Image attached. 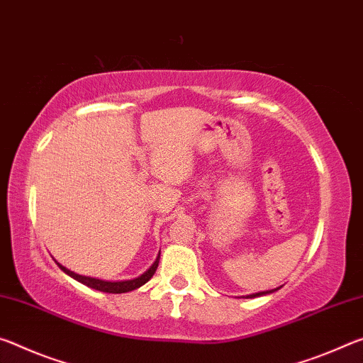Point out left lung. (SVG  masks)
I'll return each mask as SVG.
<instances>
[{
  "label": "left lung",
  "instance_id": "8db88e82",
  "mask_svg": "<svg viewBox=\"0 0 363 363\" xmlns=\"http://www.w3.org/2000/svg\"><path fill=\"white\" fill-rule=\"evenodd\" d=\"M281 288V286H280ZM280 288H275V289H270V291H262V293H255V294H249V296H246V298H259V296H265V294H270V293H275L277 289H280Z\"/></svg>",
  "mask_w": 363,
  "mask_h": 363
}]
</instances>
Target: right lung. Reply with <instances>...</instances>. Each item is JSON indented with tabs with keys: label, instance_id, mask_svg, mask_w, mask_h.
Listing matches in <instances>:
<instances>
[{
	"label": "right lung",
	"instance_id": "add662e5",
	"mask_svg": "<svg viewBox=\"0 0 363 363\" xmlns=\"http://www.w3.org/2000/svg\"><path fill=\"white\" fill-rule=\"evenodd\" d=\"M159 257H160V252L157 254V259L154 260V264L147 269L143 275L133 278V280H123V281H106V280H99V278H93V277H85V275H79V273H75L72 270L65 269L64 265H61L59 262H56L59 265V269H61L64 273H67L69 277H72L74 280L80 281L82 284H85V286H90L93 289H98V291H103V293H112V294H121V293H128V291H133L136 288L143 286V284L147 283L152 278L154 273L157 270V265H159Z\"/></svg>",
	"mask_w": 363,
	"mask_h": 363
}]
</instances>
